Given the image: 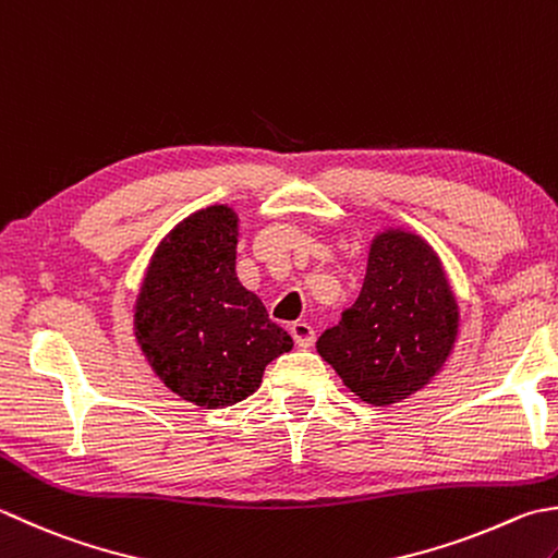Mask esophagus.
I'll return each mask as SVG.
<instances>
[{"label":"esophagus","mask_w":558,"mask_h":558,"mask_svg":"<svg viewBox=\"0 0 558 558\" xmlns=\"http://www.w3.org/2000/svg\"><path fill=\"white\" fill-rule=\"evenodd\" d=\"M290 333H292V341L298 343L300 348H310L314 343V329L307 324V322H294L290 324Z\"/></svg>","instance_id":"esophagus-1"}]
</instances>
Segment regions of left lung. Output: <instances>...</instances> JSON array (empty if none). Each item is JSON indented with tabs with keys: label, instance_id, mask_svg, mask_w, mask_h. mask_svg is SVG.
Wrapping results in <instances>:
<instances>
[{
	"label": "left lung",
	"instance_id": "1",
	"mask_svg": "<svg viewBox=\"0 0 558 558\" xmlns=\"http://www.w3.org/2000/svg\"><path fill=\"white\" fill-rule=\"evenodd\" d=\"M460 331V304L440 256L416 232L389 227L369 244L360 298L316 351L373 407L409 399L440 373Z\"/></svg>",
	"mask_w": 558,
	"mask_h": 558
}]
</instances>
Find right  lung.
Masks as SVG:
<instances>
[{
  "mask_svg": "<svg viewBox=\"0 0 558 558\" xmlns=\"http://www.w3.org/2000/svg\"><path fill=\"white\" fill-rule=\"evenodd\" d=\"M239 215L193 213L161 239L135 302V338L173 395L225 409L260 387L264 369L292 351L258 294L236 278Z\"/></svg>",
  "mask_w": 558,
  "mask_h": 558,
  "instance_id": "right-lung-1",
  "label": "right lung"
}]
</instances>
